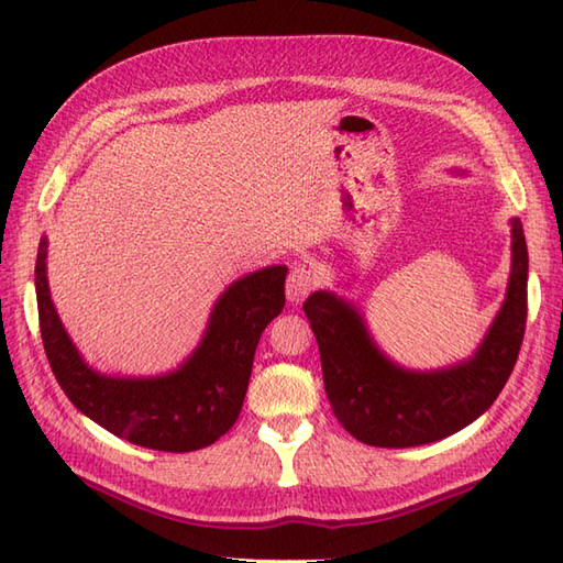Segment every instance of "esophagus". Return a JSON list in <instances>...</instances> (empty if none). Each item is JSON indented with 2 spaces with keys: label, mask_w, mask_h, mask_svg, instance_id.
I'll return each mask as SVG.
<instances>
[{
  "label": "esophagus",
  "mask_w": 563,
  "mask_h": 563,
  "mask_svg": "<svg viewBox=\"0 0 563 563\" xmlns=\"http://www.w3.org/2000/svg\"><path fill=\"white\" fill-rule=\"evenodd\" d=\"M313 287H317V273L311 271L307 264H295L290 276H287L285 292L292 305H302L305 299L311 295Z\"/></svg>",
  "instance_id": "34e87169"
}]
</instances>
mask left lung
<instances>
[{
	"instance_id": "left-lung-1",
	"label": "left lung",
	"mask_w": 563,
	"mask_h": 563,
	"mask_svg": "<svg viewBox=\"0 0 563 563\" xmlns=\"http://www.w3.org/2000/svg\"><path fill=\"white\" fill-rule=\"evenodd\" d=\"M305 313L317 335L333 415L367 446L410 449L475 422L501 394L518 360L528 319V244L511 218L506 299L473 357L446 369L415 372L386 357L362 311L335 292H311Z\"/></svg>"
}]
</instances>
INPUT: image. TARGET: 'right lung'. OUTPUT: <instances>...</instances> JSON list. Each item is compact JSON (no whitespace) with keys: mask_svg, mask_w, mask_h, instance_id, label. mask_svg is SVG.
<instances>
[{"mask_svg":"<svg viewBox=\"0 0 563 563\" xmlns=\"http://www.w3.org/2000/svg\"><path fill=\"white\" fill-rule=\"evenodd\" d=\"M45 258L43 238L35 295L45 355L57 384L86 417L136 446L167 453L211 446L238 422L258 338L285 307V266L234 280L218 297L201 343L175 372L110 376L88 367L64 331L49 297Z\"/></svg>","mask_w":563,"mask_h":563,"instance_id":"right-lung-1","label":"right lung"}]
</instances>
